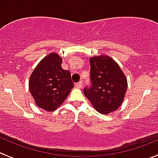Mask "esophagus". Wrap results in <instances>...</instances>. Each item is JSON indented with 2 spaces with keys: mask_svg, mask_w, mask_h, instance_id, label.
<instances>
[{
  "mask_svg": "<svg viewBox=\"0 0 158 158\" xmlns=\"http://www.w3.org/2000/svg\"><path fill=\"white\" fill-rule=\"evenodd\" d=\"M76 88H79V89H81L82 87V81H79V82H77V83L76 84Z\"/></svg>",
  "mask_w": 158,
  "mask_h": 158,
  "instance_id": "34e87169",
  "label": "esophagus"
}]
</instances>
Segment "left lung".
Instances as JSON below:
<instances>
[{
    "label": "left lung",
    "instance_id": "obj_1",
    "mask_svg": "<svg viewBox=\"0 0 158 158\" xmlns=\"http://www.w3.org/2000/svg\"><path fill=\"white\" fill-rule=\"evenodd\" d=\"M91 85L83 92L99 113H111L122 104L127 89L124 74L113 59L100 56L90 58Z\"/></svg>",
    "mask_w": 158,
    "mask_h": 158
}]
</instances>
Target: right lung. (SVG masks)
Listing matches in <instances>:
<instances>
[{"label": "right lung", "instance_id": "right-lung-1", "mask_svg": "<svg viewBox=\"0 0 158 158\" xmlns=\"http://www.w3.org/2000/svg\"><path fill=\"white\" fill-rule=\"evenodd\" d=\"M62 58L51 53L41 61L29 79V90L38 107L56 110L65 101L74 85L71 73L62 69Z\"/></svg>", "mask_w": 158, "mask_h": 158}]
</instances>
